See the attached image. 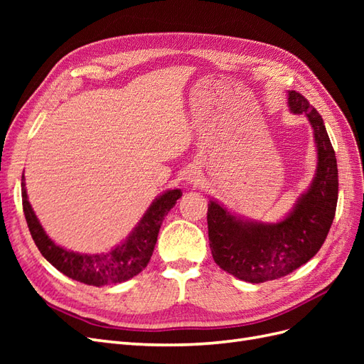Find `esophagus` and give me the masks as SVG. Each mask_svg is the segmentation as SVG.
Listing matches in <instances>:
<instances>
[{"instance_id":"esophagus-1","label":"esophagus","mask_w":364,"mask_h":364,"mask_svg":"<svg viewBox=\"0 0 364 364\" xmlns=\"http://www.w3.org/2000/svg\"><path fill=\"white\" fill-rule=\"evenodd\" d=\"M186 181H188L190 183H193V182H197V181H199V179H197V173L191 171V173L188 174V178H186Z\"/></svg>"}]
</instances>
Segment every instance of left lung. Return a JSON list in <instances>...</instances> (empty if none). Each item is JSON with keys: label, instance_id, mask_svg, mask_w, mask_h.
<instances>
[{"label": "left lung", "instance_id": "8db88e82", "mask_svg": "<svg viewBox=\"0 0 364 364\" xmlns=\"http://www.w3.org/2000/svg\"><path fill=\"white\" fill-rule=\"evenodd\" d=\"M290 111L310 121L317 147L316 176L278 223H261L230 214L218 202L208 205V237L217 266L246 282L278 279L310 261L329 232L338 197L336 151L323 119L306 98L289 91Z\"/></svg>", "mask_w": 364, "mask_h": 364}]
</instances>
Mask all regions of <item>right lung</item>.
Here are the masks:
<instances>
[{"instance_id": "add662e5", "label": "right lung", "mask_w": 364, "mask_h": 364, "mask_svg": "<svg viewBox=\"0 0 364 364\" xmlns=\"http://www.w3.org/2000/svg\"><path fill=\"white\" fill-rule=\"evenodd\" d=\"M21 188H23L21 194H23V208L28 230L42 257L68 278L87 285H95V287L124 282L147 267L158 241L164 217L182 196L181 190L165 191L153 200L139 223L123 243L106 253L87 255V253L67 250L54 243L41 226L28 202L24 176L21 179Z\"/></svg>"}]
</instances>
